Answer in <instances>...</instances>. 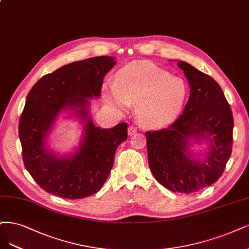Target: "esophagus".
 <instances>
[{"instance_id":"esophagus-1","label":"esophagus","mask_w":249,"mask_h":249,"mask_svg":"<svg viewBox=\"0 0 249 249\" xmlns=\"http://www.w3.org/2000/svg\"><path fill=\"white\" fill-rule=\"evenodd\" d=\"M137 127L136 126H134V125H130L127 127V134L130 135V136H133V135H135L136 133H137Z\"/></svg>"}]
</instances>
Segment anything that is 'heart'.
<instances>
[{
	"mask_svg": "<svg viewBox=\"0 0 249 249\" xmlns=\"http://www.w3.org/2000/svg\"><path fill=\"white\" fill-rule=\"evenodd\" d=\"M188 96L186 82L161 67L146 61L133 62L118 72L116 82L104 87L110 105L125 109L136 104L139 122L161 126L181 113Z\"/></svg>",
	"mask_w": 249,
	"mask_h": 249,
	"instance_id": "b5f03b06",
	"label": "heart"
}]
</instances>
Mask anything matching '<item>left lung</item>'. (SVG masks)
<instances>
[{
  "instance_id": "1",
  "label": "left lung",
  "mask_w": 249,
  "mask_h": 249,
  "mask_svg": "<svg viewBox=\"0 0 249 249\" xmlns=\"http://www.w3.org/2000/svg\"><path fill=\"white\" fill-rule=\"evenodd\" d=\"M191 88L182 114L166 128L145 133L148 164L168 190L191 194L218 180L232 153L234 118L219 84L192 65L179 61ZM205 141L209 150L195 158L192 142Z\"/></svg>"
}]
</instances>
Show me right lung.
Instances as JSON below:
<instances>
[{
  "label": "right lung",
  "mask_w": 249,
  "mask_h": 249,
  "mask_svg": "<svg viewBox=\"0 0 249 249\" xmlns=\"http://www.w3.org/2000/svg\"><path fill=\"white\" fill-rule=\"evenodd\" d=\"M115 64L112 56L71 63L43 76L30 90L18 126L22 159L28 172L47 193L82 199L100 191L107 180L115 151L127 138V124L96 126L89 115V99L100 97L103 79ZM64 109H71L85 123L84 138L72 156L58 157L45 144Z\"/></svg>",
  "instance_id": "add662e5"
}]
</instances>
